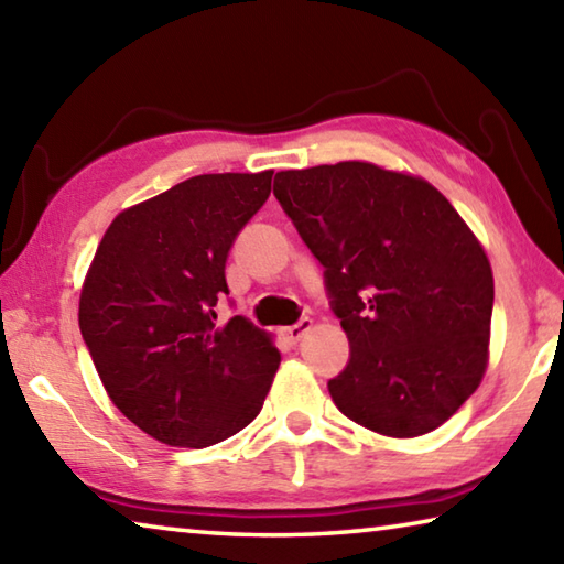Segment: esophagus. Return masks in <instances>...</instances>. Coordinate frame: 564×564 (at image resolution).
Here are the masks:
<instances>
[{
  "mask_svg": "<svg viewBox=\"0 0 564 564\" xmlns=\"http://www.w3.org/2000/svg\"><path fill=\"white\" fill-rule=\"evenodd\" d=\"M313 328V321L311 318H301L299 323H295V326H289L283 330V336L289 338V340H293V343H299L305 333H308Z\"/></svg>",
  "mask_w": 564,
  "mask_h": 564,
  "instance_id": "esophagus-1",
  "label": "esophagus"
}]
</instances>
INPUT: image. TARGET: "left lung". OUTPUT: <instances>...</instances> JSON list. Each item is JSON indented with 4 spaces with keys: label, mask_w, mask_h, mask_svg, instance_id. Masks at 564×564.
<instances>
[{
    "label": "left lung",
    "mask_w": 564,
    "mask_h": 564,
    "mask_svg": "<svg viewBox=\"0 0 564 564\" xmlns=\"http://www.w3.org/2000/svg\"><path fill=\"white\" fill-rule=\"evenodd\" d=\"M273 194L350 340L333 403L388 437L441 427L490 358L495 281L470 226L425 178L370 161L279 171Z\"/></svg>",
    "instance_id": "8db88e82"
}]
</instances>
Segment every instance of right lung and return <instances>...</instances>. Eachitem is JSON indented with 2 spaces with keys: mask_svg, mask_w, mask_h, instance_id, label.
Segmentation results:
<instances>
[{
  "mask_svg": "<svg viewBox=\"0 0 564 564\" xmlns=\"http://www.w3.org/2000/svg\"><path fill=\"white\" fill-rule=\"evenodd\" d=\"M273 171L202 174L123 208L97 246L79 328L104 390L159 443L208 447L261 413L281 352L216 303L236 234L271 194Z\"/></svg>",
  "mask_w": 564,
  "mask_h": 564,
  "instance_id": "right-lung-1",
  "label": "right lung"
}]
</instances>
